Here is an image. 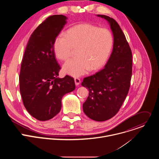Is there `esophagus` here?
<instances>
[{"label":"esophagus","mask_w":159,"mask_h":159,"mask_svg":"<svg viewBox=\"0 0 159 159\" xmlns=\"http://www.w3.org/2000/svg\"><path fill=\"white\" fill-rule=\"evenodd\" d=\"M74 81H75V84L76 85H79L80 83V80L79 78H75Z\"/></svg>","instance_id":"obj_1"}]
</instances>
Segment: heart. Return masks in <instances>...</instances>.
Returning <instances> with one entry per match:
<instances>
[{
    "mask_svg": "<svg viewBox=\"0 0 159 159\" xmlns=\"http://www.w3.org/2000/svg\"><path fill=\"white\" fill-rule=\"evenodd\" d=\"M113 41L109 30L82 23L69 28L65 36L56 38L53 50L58 59L66 60L72 55L73 48H77L78 57L66 61L63 65V70L72 77H79L90 70H98L106 64Z\"/></svg>",
    "mask_w": 159,
    "mask_h": 159,
    "instance_id": "heart-1",
    "label": "heart"
}]
</instances>
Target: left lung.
I'll return each instance as SVG.
<instances>
[{
    "label": "left lung",
    "mask_w": 159,
    "mask_h": 159,
    "mask_svg": "<svg viewBox=\"0 0 159 159\" xmlns=\"http://www.w3.org/2000/svg\"><path fill=\"white\" fill-rule=\"evenodd\" d=\"M97 16L108 21L114 43L104 69L84 78L82 82V85L89 91L83 110L89 118L104 121L116 115L127 96L132 75V53L118 22L107 16Z\"/></svg>",
    "instance_id": "left-lung-1"
}]
</instances>
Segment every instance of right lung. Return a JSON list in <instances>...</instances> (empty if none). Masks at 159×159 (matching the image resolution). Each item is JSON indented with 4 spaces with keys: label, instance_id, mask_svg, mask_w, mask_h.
<instances>
[{
    "label": "right lung",
    "instance_id": "obj_1",
    "mask_svg": "<svg viewBox=\"0 0 159 159\" xmlns=\"http://www.w3.org/2000/svg\"><path fill=\"white\" fill-rule=\"evenodd\" d=\"M63 15L45 19L32 33L22 58L19 89L23 104L30 114L39 121L53 118L60 111L63 96L75 89L73 77H58L60 66L53 43L66 23Z\"/></svg>",
    "mask_w": 159,
    "mask_h": 159
}]
</instances>
